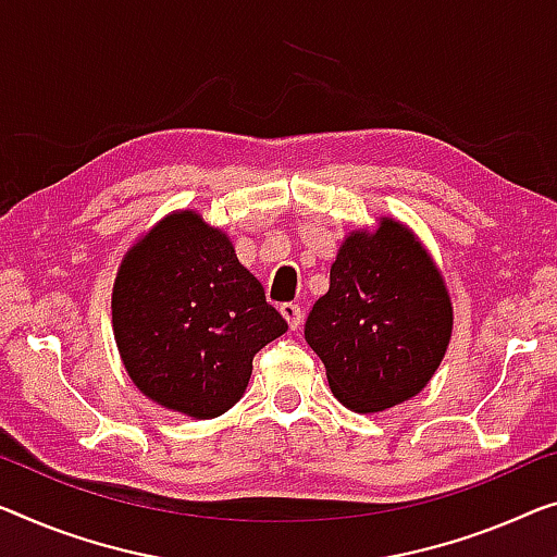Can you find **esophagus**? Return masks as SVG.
I'll use <instances>...</instances> for the list:
<instances>
[{"label":"esophagus","mask_w":557,"mask_h":557,"mask_svg":"<svg viewBox=\"0 0 557 557\" xmlns=\"http://www.w3.org/2000/svg\"><path fill=\"white\" fill-rule=\"evenodd\" d=\"M280 312H282V318L287 320L289 330H297V327H300V322H302L300 305H295V302H285V305H280Z\"/></svg>","instance_id":"34e87169"}]
</instances>
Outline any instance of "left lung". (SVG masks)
Segmentation results:
<instances>
[{
  "label": "left lung",
  "instance_id": "8db88e82",
  "mask_svg": "<svg viewBox=\"0 0 557 557\" xmlns=\"http://www.w3.org/2000/svg\"><path fill=\"white\" fill-rule=\"evenodd\" d=\"M453 332L445 282L418 239L393 220L355 232L330 268V289L305 322L307 345L327 370L332 395L377 412L418 395Z\"/></svg>",
  "mask_w": 557,
  "mask_h": 557
}]
</instances>
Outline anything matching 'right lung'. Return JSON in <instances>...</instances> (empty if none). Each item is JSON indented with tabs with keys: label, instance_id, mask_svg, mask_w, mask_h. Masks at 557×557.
I'll return each instance as SVG.
<instances>
[{
	"label": "right lung",
	"instance_id": "right-lung-1",
	"mask_svg": "<svg viewBox=\"0 0 557 557\" xmlns=\"http://www.w3.org/2000/svg\"><path fill=\"white\" fill-rule=\"evenodd\" d=\"M112 325L132 383L197 420L227 412L255 355L287 332L230 239L195 212L164 218L124 257Z\"/></svg>",
	"mask_w": 557,
	"mask_h": 557
}]
</instances>
